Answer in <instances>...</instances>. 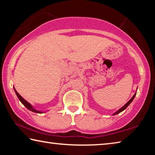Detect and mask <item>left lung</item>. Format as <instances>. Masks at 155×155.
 <instances>
[{
	"instance_id": "obj_1",
	"label": "left lung",
	"mask_w": 155,
	"mask_h": 155,
	"mask_svg": "<svg viewBox=\"0 0 155 155\" xmlns=\"http://www.w3.org/2000/svg\"><path fill=\"white\" fill-rule=\"evenodd\" d=\"M135 95H136V93L134 94V95H133V96L132 97V98H130V101L127 102V103H126V104H124V105L122 107V108H120V109L118 110V111H117L116 112H115L114 114H113V115H116V114H119V113L122 112V111H124V110L125 109H127V107L128 105H129V104L131 103V102H132V101H133V99L135 98Z\"/></svg>"
}]
</instances>
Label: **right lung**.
<instances>
[{"label": "right lung", "instance_id": "right-lung-1", "mask_svg": "<svg viewBox=\"0 0 155 155\" xmlns=\"http://www.w3.org/2000/svg\"><path fill=\"white\" fill-rule=\"evenodd\" d=\"M14 90H15V94H16V95H17V96H18V98H19V100H20V101L21 102V103H22L23 104H24V106L25 107H27V108L29 110V111H33V112H34V113H38V114H42V111H38V110H36L35 109H34L33 107V106L31 105V104L29 103H28V102L27 101H25V100L22 98V96H21L19 94H18V92H17V91L15 90V88H14Z\"/></svg>", "mask_w": 155, "mask_h": 155}]
</instances>
